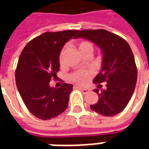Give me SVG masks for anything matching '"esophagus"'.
<instances>
[{"label":"esophagus","instance_id":"esophagus-1","mask_svg":"<svg viewBox=\"0 0 149 149\" xmlns=\"http://www.w3.org/2000/svg\"><path fill=\"white\" fill-rule=\"evenodd\" d=\"M77 89H78V90H80L81 92H82L83 93H88L89 91H90V89L89 88H82V87H75Z\"/></svg>","mask_w":149,"mask_h":149}]
</instances>
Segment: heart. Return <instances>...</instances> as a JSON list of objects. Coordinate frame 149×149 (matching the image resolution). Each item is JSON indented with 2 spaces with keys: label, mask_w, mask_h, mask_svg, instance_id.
<instances>
[{
  "label": "heart",
  "mask_w": 149,
  "mask_h": 149,
  "mask_svg": "<svg viewBox=\"0 0 149 149\" xmlns=\"http://www.w3.org/2000/svg\"><path fill=\"white\" fill-rule=\"evenodd\" d=\"M78 49L81 53H83L87 51H92L93 52V45L90 42L84 40V41H81L78 44ZM65 49H62V51L60 53L59 56V62L61 65L63 63V59H64V55H65ZM92 73L91 71H78L75 72L71 76V80L74 81L75 83L78 84H85L88 81L90 74Z\"/></svg>",
  "instance_id": "heart-1"
}]
</instances>
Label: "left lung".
Wrapping results in <instances>:
<instances>
[{
  "mask_svg": "<svg viewBox=\"0 0 149 149\" xmlns=\"http://www.w3.org/2000/svg\"><path fill=\"white\" fill-rule=\"evenodd\" d=\"M84 38L96 44L103 53L102 68L94 78L98 84L107 81L105 90L94 89L99 96L91 109L104 116L118 114L127 106L135 90L137 68L128 42L122 37L104 29L80 31L75 38Z\"/></svg>",
  "mask_w": 149,
  "mask_h": 149,
  "instance_id": "1",
  "label": "left lung"
}]
</instances>
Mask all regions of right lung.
Returning a JSON list of instances; mask_svg holds the SVG:
<instances>
[{"label": "right lung", "mask_w": 149, "mask_h": 149, "mask_svg": "<svg viewBox=\"0 0 149 149\" xmlns=\"http://www.w3.org/2000/svg\"><path fill=\"white\" fill-rule=\"evenodd\" d=\"M77 33L47 32L29 41L21 52L15 74L17 87L25 106L37 118H54L68 107L72 85L64 83L56 88L49 82L60 70L62 48Z\"/></svg>", "instance_id": "1"}]
</instances>
